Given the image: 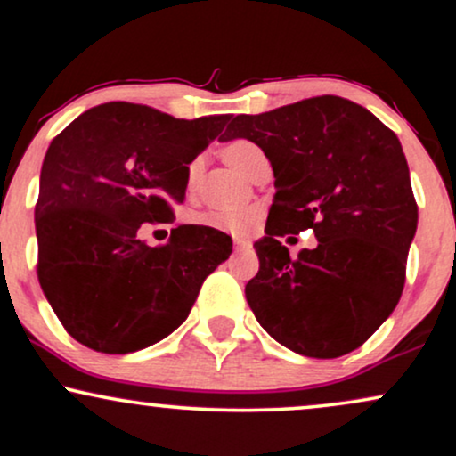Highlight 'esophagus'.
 I'll use <instances>...</instances> for the list:
<instances>
[{
	"label": "esophagus",
	"mask_w": 456,
	"mask_h": 456,
	"mask_svg": "<svg viewBox=\"0 0 456 456\" xmlns=\"http://www.w3.org/2000/svg\"><path fill=\"white\" fill-rule=\"evenodd\" d=\"M233 244H235V248H250V240L248 238H233Z\"/></svg>",
	"instance_id": "obj_1"
}]
</instances>
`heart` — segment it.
<instances>
[{
    "label": "heart",
    "mask_w": 456,
    "mask_h": 456,
    "mask_svg": "<svg viewBox=\"0 0 456 456\" xmlns=\"http://www.w3.org/2000/svg\"><path fill=\"white\" fill-rule=\"evenodd\" d=\"M259 155L261 148L255 142L244 138L232 140L229 144L223 146V157L227 159L229 166L242 174ZM201 166H204L201 157H195L189 163V169H186V183H189V186H193L200 180ZM193 221L197 224H204V227L223 229V232L229 233H250L252 227L259 221V210L256 208H210V210L197 214Z\"/></svg>",
    "instance_id": "obj_1"
}]
</instances>
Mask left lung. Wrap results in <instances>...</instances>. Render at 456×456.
Instances as JSON below:
<instances>
[{
    "label": "left lung",
    "mask_w": 456,
    "mask_h": 456,
    "mask_svg": "<svg viewBox=\"0 0 456 456\" xmlns=\"http://www.w3.org/2000/svg\"><path fill=\"white\" fill-rule=\"evenodd\" d=\"M233 138L265 152L278 189L265 238L255 244L250 310L293 353H353L399 304L419 224L399 138L370 110L338 95L240 114L224 131V140ZM304 228L319 246L293 260L280 238Z\"/></svg>",
    "instance_id": "obj_1"
}]
</instances>
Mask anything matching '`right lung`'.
<instances>
[{
	"mask_svg": "<svg viewBox=\"0 0 456 456\" xmlns=\"http://www.w3.org/2000/svg\"><path fill=\"white\" fill-rule=\"evenodd\" d=\"M227 120L110 102L51 142L36 204L37 281L76 342L106 354L152 346L229 259L232 238L212 227L180 224L155 248L138 238L142 224L174 221L189 163Z\"/></svg>",
	"mask_w": 456,
	"mask_h": 456,
	"instance_id": "right-lung-1",
	"label": "right lung"
}]
</instances>
